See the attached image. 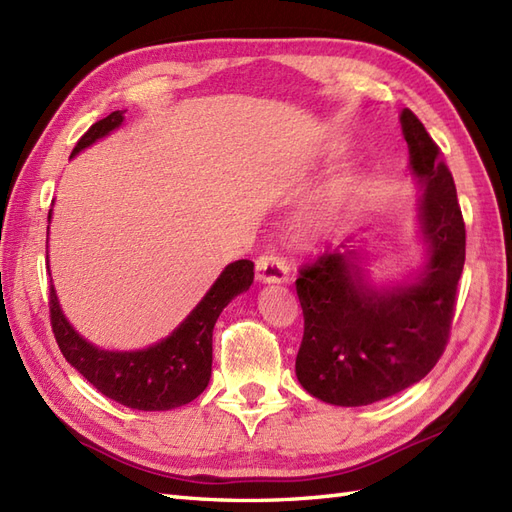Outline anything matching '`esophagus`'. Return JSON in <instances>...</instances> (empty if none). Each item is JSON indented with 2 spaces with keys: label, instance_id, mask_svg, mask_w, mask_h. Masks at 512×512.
Returning a JSON list of instances; mask_svg holds the SVG:
<instances>
[{
  "label": "esophagus",
  "instance_id": "obj_1",
  "mask_svg": "<svg viewBox=\"0 0 512 512\" xmlns=\"http://www.w3.org/2000/svg\"><path fill=\"white\" fill-rule=\"evenodd\" d=\"M256 280L262 282V284H284V282H288L286 262L275 254L260 256L256 260Z\"/></svg>",
  "mask_w": 512,
  "mask_h": 512
}]
</instances>
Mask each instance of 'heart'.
Listing matches in <instances>:
<instances>
[{
    "mask_svg": "<svg viewBox=\"0 0 512 512\" xmlns=\"http://www.w3.org/2000/svg\"><path fill=\"white\" fill-rule=\"evenodd\" d=\"M357 181L351 174L336 178L312 204L303 209L295 219V237L299 243H319L334 234L347 219L355 206Z\"/></svg>",
    "mask_w": 512,
    "mask_h": 512,
    "instance_id": "heart-1",
    "label": "heart"
}]
</instances>
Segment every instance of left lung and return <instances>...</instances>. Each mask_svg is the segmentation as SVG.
Returning <instances> with one entry per match:
<instances>
[{
    "instance_id": "8db88e82",
    "label": "left lung",
    "mask_w": 512,
    "mask_h": 512,
    "mask_svg": "<svg viewBox=\"0 0 512 512\" xmlns=\"http://www.w3.org/2000/svg\"><path fill=\"white\" fill-rule=\"evenodd\" d=\"M407 170L420 189L416 228L422 262L400 278L375 280L359 239L301 271L303 340L295 372L310 396L362 407L407 390L446 349L465 265V224L452 174L409 109L400 112Z\"/></svg>"
}]
</instances>
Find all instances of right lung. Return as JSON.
Segmentation results:
<instances>
[{
  "label": "right lung",
  "instance_id": "obj_1",
  "mask_svg": "<svg viewBox=\"0 0 512 512\" xmlns=\"http://www.w3.org/2000/svg\"><path fill=\"white\" fill-rule=\"evenodd\" d=\"M124 112H112L88 129L77 142L73 155L90 148L109 133L122 127ZM49 211V224H51ZM49 243V226H47ZM49 267V252H47ZM254 282V262L234 260L217 275L185 319L170 336L144 349L112 351L96 347L66 319L58 293L51 284V325L66 362L86 377L103 396L140 411H168L198 398L211 381L213 327L228 303L250 290Z\"/></svg>",
  "mask_w": 512,
  "mask_h": 512
}]
</instances>
